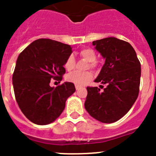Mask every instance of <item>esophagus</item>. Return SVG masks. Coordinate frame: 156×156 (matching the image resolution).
<instances>
[{
  "label": "esophagus",
  "mask_w": 156,
  "mask_h": 156,
  "mask_svg": "<svg viewBox=\"0 0 156 156\" xmlns=\"http://www.w3.org/2000/svg\"><path fill=\"white\" fill-rule=\"evenodd\" d=\"M80 88H81V87H80V86H76V90H80Z\"/></svg>",
  "instance_id": "1"
}]
</instances>
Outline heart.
I'll list each match as a JSON object with an SVG mask.
<instances>
[{"mask_svg": "<svg viewBox=\"0 0 156 156\" xmlns=\"http://www.w3.org/2000/svg\"><path fill=\"white\" fill-rule=\"evenodd\" d=\"M79 55L82 58L85 59L89 62L90 68H95L97 66L96 60V53L94 51L90 48H84L81 49L79 52ZM75 66V58L73 55H69L66 62H65V68L66 70L70 71L74 68ZM93 78V74L91 72H84V73H80V72H73L71 73L68 74L66 76V80L70 83H73L76 86H83L87 84L89 81H90Z\"/></svg>", "mask_w": 156, "mask_h": 156, "instance_id": "1", "label": "heart"}]
</instances>
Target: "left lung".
Listing matches in <instances>:
<instances>
[{"instance_id": "obj_1", "label": "left lung", "mask_w": 156, "mask_h": 156, "mask_svg": "<svg viewBox=\"0 0 156 156\" xmlns=\"http://www.w3.org/2000/svg\"><path fill=\"white\" fill-rule=\"evenodd\" d=\"M93 45L105 59L94 82L107 87L102 92L97 87H87L84 106L95 119L112 123L124 116L137 100L140 63L133 47L115 37L93 41Z\"/></svg>"}]
</instances>
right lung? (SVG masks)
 <instances>
[{
    "mask_svg": "<svg viewBox=\"0 0 156 156\" xmlns=\"http://www.w3.org/2000/svg\"><path fill=\"white\" fill-rule=\"evenodd\" d=\"M72 52L70 45L38 39L19 54L12 76L14 92L23 113L35 124L54 122L65 109L67 98L76 91L70 82L50 86L51 80H62L65 62Z\"/></svg>",
    "mask_w": 156,
    "mask_h": 156,
    "instance_id": "obj_1",
    "label": "right lung"
}]
</instances>
